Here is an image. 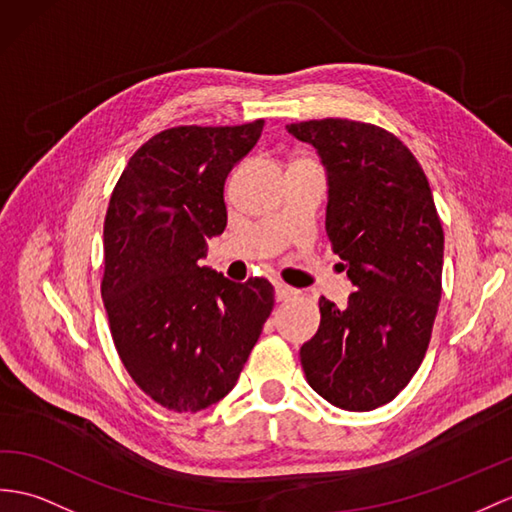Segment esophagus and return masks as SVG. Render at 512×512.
<instances>
[{
    "instance_id": "obj_1",
    "label": "esophagus",
    "mask_w": 512,
    "mask_h": 512,
    "mask_svg": "<svg viewBox=\"0 0 512 512\" xmlns=\"http://www.w3.org/2000/svg\"><path fill=\"white\" fill-rule=\"evenodd\" d=\"M273 291H276L278 302H284V299H289V297L295 295V289H291V286H286L282 282H273Z\"/></svg>"
}]
</instances>
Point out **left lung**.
Listing matches in <instances>:
<instances>
[{
	"instance_id": "left-lung-1",
	"label": "left lung",
	"mask_w": 512,
	"mask_h": 512,
	"mask_svg": "<svg viewBox=\"0 0 512 512\" xmlns=\"http://www.w3.org/2000/svg\"><path fill=\"white\" fill-rule=\"evenodd\" d=\"M286 130L326 169V232L356 286L345 308L319 299V330L299 358L323 400L365 413L391 402L426 356L441 299V219L426 173L391 132L350 119Z\"/></svg>"
}]
</instances>
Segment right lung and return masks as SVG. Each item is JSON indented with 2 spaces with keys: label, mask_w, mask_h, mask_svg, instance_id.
Segmentation results:
<instances>
[{
  "label": "right lung",
  "mask_w": 512,
  "mask_h": 512,
  "mask_svg": "<svg viewBox=\"0 0 512 512\" xmlns=\"http://www.w3.org/2000/svg\"><path fill=\"white\" fill-rule=\"evenodd\" d=\"M180 126L136 149L104 221L102 297L123 367L154 402L197 413L239 380L273 310V286L210 267L206 239L226 230L223 184L263 134Z\"/></svg>",
  "instance_id": "right-lung-1"
}]
</instances>
